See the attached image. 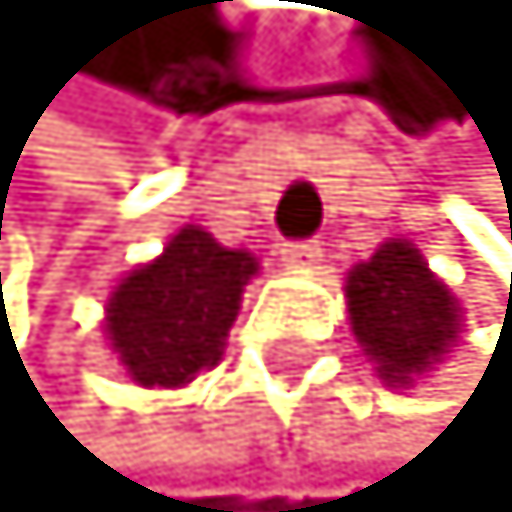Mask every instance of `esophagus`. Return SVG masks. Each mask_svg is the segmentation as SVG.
<instances>
[{
  "instance_id": "34e87169",
  "label": "esophagus",
  "mask_w": 512,
  "mask_h": 512,
  "mask_svg": "<svg viewBox=\"0 0 512 512\" xmlns=\"http://www.w3.org/2000/svg\"><path fill=\"white\" fill-rule=\"evenodd\" d=\"M320 256H325L320 239H290V243H282V260L290 269H312V265H320Z\"/></svg>"
}]
</instances>
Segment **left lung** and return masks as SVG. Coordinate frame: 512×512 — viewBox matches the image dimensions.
<instances>
[{"label":"left lung","instance_id":"8db88e82","mask_svg":"<svg viewBox=\"0 0 512 512\" xmlns=\"http://www.w3.org/2000/svg\"><path fill=\"white\" fill-rule=\"evenodd\" d=\"M350 329L385 381L406 385L458 338V303L411 243H385L346 277Z\"/></svg>","mask_w":512,"mask_h":512}]
</instances>
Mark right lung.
I'll use <instances>...</instances> for the list:
<instances>
[{
  "instance_id": "add662e5",
  "label": "right lung",
  "mask_w": 512,
  "mask_h": 512,
  "mask_svg": "<svg viewBox=\"0 0 512 512\" xmlns=\"http://www.w3.org/2000/svg\"><path fill=\"white\" fill-rule=\"evenodd\" d=\"M252 273L256 260L247 252H230L187 226L153 265L123 277L110 295L106 329L131 381L174 389L213 368Z\"/></svg>"
}]
</instances>
